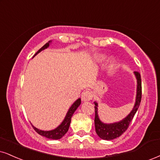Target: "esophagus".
<instances>
[{
	"label": "esophagus",
	"mask_w": 160,
	"mask_h": 160,
	"mask_svg": "<svg viewBox=\"0 0 160 160\" xmlns=\"http://www.w3.org/2000/svg\"><path fill=\"white\" fill-rule=\"evenodd\" d=\"M92 98V94L90 91H88V90H86V91H84L82 94V100L84 102H88L90 101Z\"/></svg>",
	"instance_id": "esophagus-1"
}]
</instances>
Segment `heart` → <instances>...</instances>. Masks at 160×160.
<instances>
[{"instance_id": "b5f03b06", "label": "heart", "mask_w": 160, "mask_h": 160, "mask_svg": "<svg viewBox=\"0 0 160 160\" xmlns=\"http://www.w3.org/2000/svg\"><path fill=\"white\" fill-rule=\"evenodd\" d=\"M104 56H100L99 57H98V61H99V62H103V61L104 60Z\"/></svg>"}]
</instances>
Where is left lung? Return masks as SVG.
<instances>
[{"label": "left lung", "instance_id": "left-lung-1", "mask_svg": "<svg viewBox=\"0 0 160 160\" xmlns=\"http://www.w3.org/2000/svg\"><path fill=\"white\" fill-rule=\"evenodd\" d=\"M135 76L137 80V97H136V102L133 110L125 119L122 121L115 122V123L106 124L103 123L99 119L98 116V103L96 102H94L95 104V128L97 135L102 139L105 140H112L119 137L122 133H124L129 127L130 123L133 119L135 113H137L138 108L140 105L142 99V82L141 76L139 72L135 71Z\"/></svg>", "mask_w": 160, "mask_h": 160}]
</instances>
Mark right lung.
<instances>
[{
	"mask_svg": "<svg viewBox=\"0 0 160 160\" xmlns=\"http://www.w3.org/2000/svg\"><path fill=\"white\" fill-rule=\"evenodd\" d=\"M50 42H51V41H49V42H47V44H45L44 46L41 47L40 50L38 51V52L35 53V56H36V55L38 54V53L40 52L41 51L47 49V47L50 46ZM80 104H81V98H78V99H77L76 101L72 104V106L70 108V109L68 110V113H67L66 116H65L64 121H63L62 122V124H61L58 127H57L56 129L52 130V131H41V130H39V129H38V128H36L33 125H32L33 129H34L35 131L38 133V134L43 136V137H44L48 138V139H61V138H62L63 137H64L65 133L68 132L69 127H70V125L71 118H72V116L73 115L74 112L76 111L78 106L80 105Z\"/></svg>",
	"mask_w": 160,
	"mask_h": 160,
	"instance_id": "obj_1",
	"label": "right lung"
}]
</instances>
